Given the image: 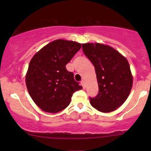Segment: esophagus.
<instances>
[{"instance_id": "1", "label": "esophagus", "mask_w": 151, "mask_h": 151, "mask_svg": "<svg viewBox=\"0 0 151 151\" xmlns=\"http://www.w3.org/2000/svg\"><path fill=\"white\" fill-rule=\"evenodd\" d=\"M81 84H82V87H83V88H85V84H84V80H82Z\"/></svg>"}]
</instances>
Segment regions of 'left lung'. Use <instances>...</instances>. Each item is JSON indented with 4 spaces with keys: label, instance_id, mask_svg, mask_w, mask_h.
<instances>
[{
    "label": "left lung",
    "instance_id": "obj_1",
    "mask_svg": "<svg viewBox=\"0 0 151 151\" xmlns=\"http://www.w3.org/2000/svg\"><path fill=\"white\" fill-rule=\"evenodd\" d=\"M82 50L96 70L99 93L89 98L93 107L103 113L115 111L127 100L133 86L129 62L118 51L100 43L82 44Z\"/></svg>",
    "mask_w": 151,
    "mask_h": 151
}]
</instances>
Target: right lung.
<instances>
[{"mask_svg":"<svg viewBox=\"0 0 151 151\" xmlns=\"http://www.w3.org/2000/svg\"><path fill=\"white\" fill-rule=\"evenodd\" d=\"M81 48L80 43L59 39L34 55L29 65L26 85L37 106L48 113H58L69 106L74 92L82 89L66 65Z\"/></svg>","mask_w":151,"mask_h":151,"instance_id":"right-lung-1","label":"right lung"}]
</instances>
